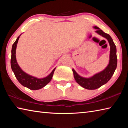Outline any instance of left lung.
Wrapping results in <instances>:
<instances>
[{
    "instance_id": "obj_1",
    "label": "left lung",
    "mask_w": 128,
    "mask_h": 128,
    "mask_svg": "<svg viewBox=\"0 0 128 128\" xmlns=\"http://www.w3.org/2000/svg\"><path fill=\"white\" fill-rule=\"evenodd\" d=\"M94 28L96 29L95 31L96 33L106 38L109 42L110 46V61L107 66L103 70L89 78H84L80 76L74 70V69H72L76 81L82 88L88 90L96 89L107 83L114 74L118 64L116 47L111 36L103 32V30L99 29L98 27L94 26Z\"/></svg>"
}]
</instances>
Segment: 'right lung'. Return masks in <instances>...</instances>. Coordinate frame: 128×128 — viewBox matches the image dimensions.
Wrapping results in <instances>:
<instances>
[{
	"instance_id": "obj_1",
	"label": "right lung",
	"mask_w": 128,
	"mask_h": 128,
	"mask_svg": "<svg viewBox=\"0 0 128 128\" xmlns=\"http://www.w3.org/2000/svg\"><path fill=\"white\" fill-rule=\"evenodd\" d=\"M21 36V35H20ZM20 36L17 37V40L12 45L11 51V59H10V66L18 82L22 86L28 88L30 90H39L43 88L48 84L52 78L54 72L55 68L52 71V72L48 76L42 78H38L32 76L26 73L22 70L17 63L16 58V50L17 44L20 38Z\"/></svg>"
}]
</instances>
